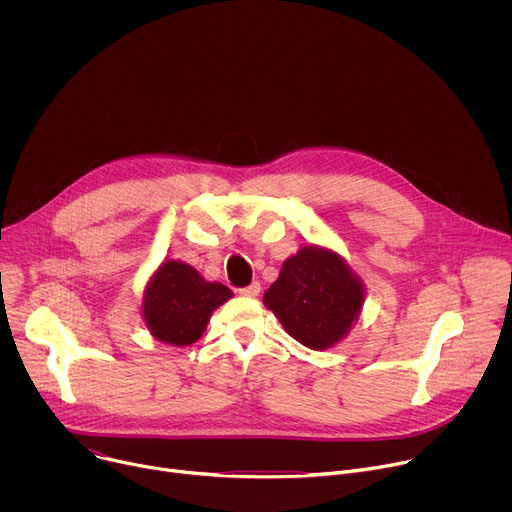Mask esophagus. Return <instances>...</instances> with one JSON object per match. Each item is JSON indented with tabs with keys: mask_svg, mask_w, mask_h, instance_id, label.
Returning <instances> with one entry per match:
<instances>
[{
	"mask_svg": "<svg viewBox=\"0 0 512 512\" xmlns=\"http://www.w3.org/2000/svg\"><path fill=\"white\" fill-rule=\"evenodd\" d=\"M259 291H261V283H259V281H253L251 285L241 287V289H239V294H241V296H245V298H257V296H259Z\"/></svg>",
	"mask_w": 512,
	"mask_h": 512,
	"instance_id": "34e87169",
	"label": "esophagus"
}]
</instances>
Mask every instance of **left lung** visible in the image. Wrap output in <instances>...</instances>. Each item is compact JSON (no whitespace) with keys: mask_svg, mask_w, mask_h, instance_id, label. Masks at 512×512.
<instances>
[{"mask_svg":"<svg viewBox=\"0 0 512 512\" xmlns=\"http://www.w3.org/2000/svg\"><path fill=\"white\" fill-rule=\"evenodd\" d=\"M263 304L291 338L312 350H326L358 320L364 285L338 253L306 245L283 263Z\"/></svg>","mask_w":512,"mask_h":512,"instance_id":"1","label":"left lung"}]
</instances>
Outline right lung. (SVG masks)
<instances>
[{
	"mask_svg": "<svg viewBox=\"0 0 512 512\" xmlns=\"http://www.w3.org/2000/svg\"><path fill=\"white\" fill-rule=\"evenodd\" d=\"M233 298L223 283H212L182 261H164L145 285L143 320L152 336L172 346L196 342L212 312Z\"/></svg>",
	"mask_w": 512,
	"mask_h": 512,
	"instance_id": "obj_1",
	"label": "right lung"
}]
</instances>
